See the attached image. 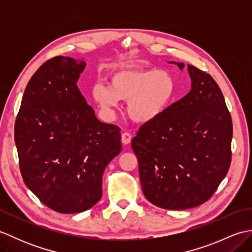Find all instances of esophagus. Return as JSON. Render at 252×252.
Returning <instances> with one entry per match:
<instances>
[{
  "instance_id": "obj_1",
  "label": "esophagus",
  "mask_w": 252,
  "mask_h": 252,
  "mask_svg": "<svg viewBox=\"0 0 252 252\" xmlns=\"http://www.w3.org/2000/svg\"><path fill=\"white\" fill-rule=\"evenodd\" d=\"M131 140H132V135L130 134V133L125 132L121 134V142L125 144V145H129V144L131 143Z\"/></svg>"
}]
</instances>
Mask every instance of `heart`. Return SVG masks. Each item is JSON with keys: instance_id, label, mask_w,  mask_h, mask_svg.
<instances>
[{"instance_id": "1", "label": "heart", "mask_w": 252, "mask_h": 252, "mask_svg": "<svg viewBox=\"0 0 252 252\" xmlns=\"http://www.w3.org/2000/svg\"><path fill=\"white\" fill-rule=\"evenodd\" d=\"M175 83L168 72L156 68H120L111 73L109 85L96 83L93 99L99 108L114 111L119 100L126 101L127 115L137 123H148L161 116L172 103Z\"/></svg>"}]
</instances>
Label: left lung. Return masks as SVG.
Masks as SVG:
<instances>
[{
  "label": "left lung",
  "mask_w": 252,
  "mask_h": 252,
  "mask_svg": "<svg viewBox=\"0 0 252 252\" xmlns=\"http://www.w3.org/2000/svg\"><path fill=\"white\" fill-rule=\"evenodd\" d=\"M183 70V63L169 62ZM190 91L132 140L144 196L153 205L184 210L210 198L231 164L232 118L210 74L187 65Z\"/></svg>",
  "instance_id": "left-lung-1"
}]
</instances>
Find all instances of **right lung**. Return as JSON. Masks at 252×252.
<instances>
[{
    "label": "right lung",
    "mask_w": 252,
    "mask_h": 252,
    "mask_svg": "<svg viewBox=\"0 0 252 252\" xmlns=\"http://www.w3.org/2000/svg\"><path fill=\"white\" fill-rule=\"evenodd\" d=\"M87 63L57 56L32 76L15 123L27 187L61 213L89 210L101 197L104 170L121 152L117 126L99 121L78 89Z\"/></svg>",
    "instance_id": "obj_1"
}]
</instances>
